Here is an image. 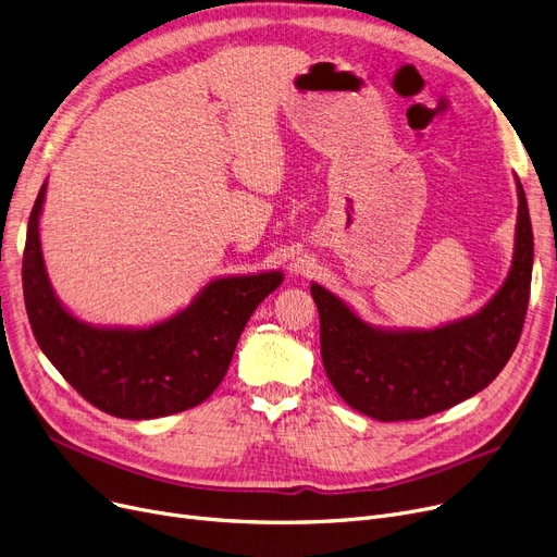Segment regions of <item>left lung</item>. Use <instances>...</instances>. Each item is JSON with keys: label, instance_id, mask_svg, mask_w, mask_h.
<instances>
[{"label": "left lung", "instance_id": "8db88e82", "mask_svg": "<svg viewBox=\"0 0 557 557\" xmlns=\"http://www.w3.org/2000/svg\"><path fill=\"white\" fill-rule=\"evenodd\" d=\"M517 185V225L510 271L472 315L433 330L379 327L343 298L311 282L320 315V355L332 386L355 411L379 422L441 413L490 386L521 336L533 277L529 200Z\"/></svg>", "mask_w": 557, "mask_h": 557}]
</instances>
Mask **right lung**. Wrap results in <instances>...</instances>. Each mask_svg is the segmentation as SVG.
Instances as JSON below:
<instances>
[{
    "label": "right lung",
    "instance_id": "add662e5",
    "mask_svg": "<svg viewBox=\"0 0 557 557\" xmlns=\"http://www.w3.org/2000/svg\"><path fill=\"white\" fill-rule=\"evenodd\" d=\"M45 196L47 181L28 216L22 259L24 305L45 357L87 401L114 418L153 420L202 404L223 382L252 311L284 273L214 277L185 309L153 325L85 323L55 296L45 267Z\"/></svg>",
    "mask_w": 557,
    "mask_h": 557
}]
</instances>
